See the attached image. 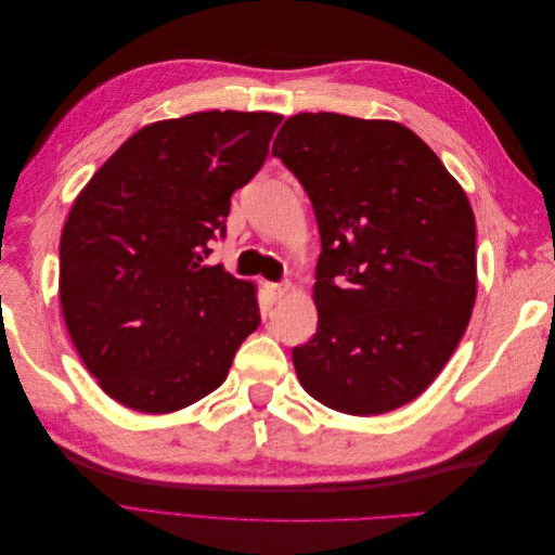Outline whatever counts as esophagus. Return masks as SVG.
Masks as SVG:
<instances>
[{"instance_id":"obj_1","label":"esophagus","mask_w":555,"mask_h":555,"mask_svg":"<svg viewBox=\"0 0 555 555\" xmlns=\"http://www.w3.org/2000/svg\"><path fill=\"white\" fill-rule=\"evenodd\" d=\"M268 294H271L273 300H282L284 296H287L292 292V284L289 282H280V284H266Z\"/></svg>"}]
</instances>
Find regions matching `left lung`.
Wrapping results in <instances>:
<instances>
[{
    "label": "left lung",
    "instance_id": "left-lung-1",
    "mask_svg": "<svg viewBox=\"0 0 555 555\" xmlns=\"http://www.w3.org/2000/svg\"><path fill=\"white\" fill-rule=\"evenodd\" d=\"M273 157L308 192L322 255L304 389L354 416L398 410L440 375L477 298L473 206L440 157L393 120L298 113Z\"/></svg>",
    "mask_w": 555,
    "mask_h": 555
}]
</instances>
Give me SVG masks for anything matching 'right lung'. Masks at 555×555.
I'll return each mask as SVG.
<instances>
[{
    "instance_id": "1",
    "label": "right lung",
    "mask_w": 555,
    "mask_h": 555,
    "mask_svg": "<svg viewBox=\"0 0 555 555\" xmlns=\"http://www.w3.org/2000/svg\"><path fill=\"white\" fill-rule=\"evenodd\" d=\"M280 122V113L201 111L145 125L76 196L60 238L62 314L120 405L190 408L227 379L259 326L257 284L206 259Z\"/></svg>"
}]
</instances>
